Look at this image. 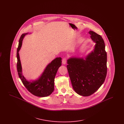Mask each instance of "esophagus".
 Segmentation results:
<instances>
[{"label":"esophagus","instance_id":"34e87169","mask_svg":"<svg viewBox=\"0 0 124 124\" xmlns=\"http://www.w3.org/2000/svg\"><path fill=\"white\" fill-rule=\"evenodd\" d=\"M66 61H67V59L66 58H64L62 59V63L64 65H65L66 63Z\"/></svg>","mask_w":124,"mask_h":124}]
</instances>
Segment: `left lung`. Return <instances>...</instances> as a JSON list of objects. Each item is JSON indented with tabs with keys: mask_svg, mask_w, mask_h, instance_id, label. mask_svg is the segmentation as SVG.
I'll return each mask as SVG.
<instances>
[{
	"mask_svg": "<svg viewBox=\"0 0 124 124\" xmlns=\"http://www.w3.org/2000/svg\"><path fill=\"white\" fill-rule=\"evenodd\" d=\"M91 38L96 43L93 51L85 59L71 58L67 60V68L72 86L75 92L89 96L98 90L104 82L107 74V54L102 37L90 31Z\"/></svg>",
	"mask_w": 124,
	"mask_h": 124,
	"instance_id": "obj_1",
	"label": "left lung"
}]
</instances>
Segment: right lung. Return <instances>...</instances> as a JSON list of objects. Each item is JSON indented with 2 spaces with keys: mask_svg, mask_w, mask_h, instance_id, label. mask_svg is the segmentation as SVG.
Wrapping results in <instances>:
<instances>
[{
  "mask_svg": "<svg viewBox=\"0 0 124 124\" xmlns=\"http://www.w3.org/2000/svg\"><path fill=\"white\" fill-rule=\"evenodd\" d=\"M27 34H22L19 40L17 51V68L18 76L25 88L31 94L40 97H47L54 91V78L59 68L61 65L62 59L60 57L56 58L47 65L41 76L38 80L32 82L28 81L22 75V66L18 53L22 46L23 39L24 36Z\"/></svg>",
  "mask_w": 124,
  "mask_h": 124,
  "instance_id": "1",
  "label": "right lung"
}]
</instances>
